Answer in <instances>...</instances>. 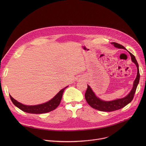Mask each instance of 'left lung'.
Returning <instances> with one entry per match:
<instances>
[{"mask_svg": "<svg viewBox=\"0 0 146 146\" xmlns=\"http://www.w3.org/2000/svg\"><path fill=\"white\" fill-rule=\"evenodd\" d=\"M113 44H114V47L118 48H123V49H125L123 46L113 42L111 43ZM131 56V59L133 62L136 64L137 69V76L134 81L133 82V87L130 92V93L125 97H124L121 99H118L117 100H114L113 101H109V102H106V101H103L100 100L99 98L96 96L90 87L88 86L87 89L86 90V94H85V98L88 103V105L92 107V108L98 110L99 111H108V112H110L115 110H117L119 109H121L123 108H124L125 106H127L128 104H129L133 99L136 88L137 87V85L139 84V79H140V73H139V65L137 64V62L135 57V56L129 52Z\"/></svg>", "mask_w": 146, "mask_h": 146, "instance_id": "1", "label": "left lung"}]
</instances>
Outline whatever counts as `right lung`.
<instances>
[{"mask_svg":"<svg viewBox=\"0 0 146 146\" xmlns=\"http://www.w3.org/2000/svg\"><path fill=\"white\" fill-rule=\"evenodd\" d=\"M66 88L67 87L61 90L50 101L38 105H35V106L24 105L23 104L21 103L18 101H17L16 100H15L11 95H10V97L14 105L15 106H17L18 108H19L20 110H23V111L28 113H33V114H43V113H48L51 111H52L59 106L60 102L61 101L64 91Z\"/></svg>","mask_w":146,"mask_h":146,"instance_id":"obj_1","label":"right lung"}]
</instances>
